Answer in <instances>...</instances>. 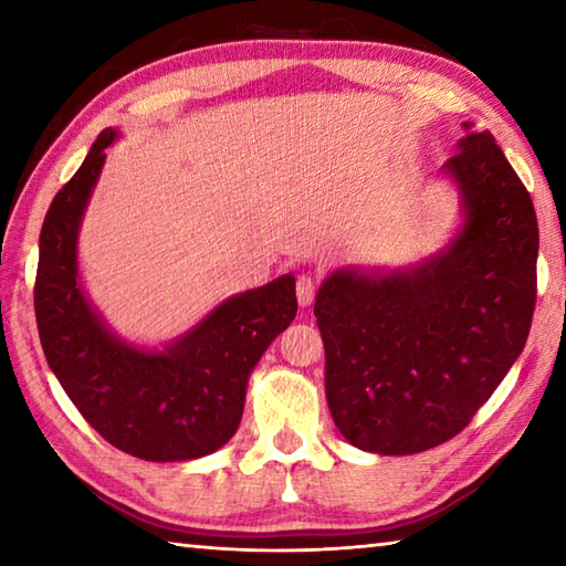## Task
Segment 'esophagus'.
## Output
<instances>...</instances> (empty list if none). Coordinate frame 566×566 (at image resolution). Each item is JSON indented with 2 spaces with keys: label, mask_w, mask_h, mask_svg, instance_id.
I'll return each instance as SVG.
<instances>
[{
  "label": "esophagus",
  "mask_w": 566,
  "mask_h": 566,
  "mask_svg": "<svg viewBox=\"0 0 566 566\" xmlns=\"http://www.w3.org/2000/svg\"><path fill=\"white\" fill-rule=\"evenodd\" d=\"M314 294H317V284H314L310 274H302L296 280V300H300L302 306H310L314 302Z\"/></svg>",
  "instance_id": "obj_1"
}]
</instances>
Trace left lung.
Masks as SVG:
<instances>
[{
  "instance_id": "left-lung-1",
  "label": "left lung",
  "mask_w": 566,
  "mask_h": 566,
  "mask_svg": "<svg viewBox=\"0 0 566 566\" xmlns=\"http://www.w3.org/2000/svg\"><path fill=\"white\" fill-rule=\"evenodd\" d=\"M469 127L442 167L462 214L447 247L399 270L342 266L314 302L332 419L364 452L417 454L462 432L532 327V197L492 134Z\"/></svg>"
}]
</instances>
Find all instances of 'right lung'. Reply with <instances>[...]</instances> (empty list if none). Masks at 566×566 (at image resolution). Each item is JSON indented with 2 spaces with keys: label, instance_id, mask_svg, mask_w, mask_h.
Masks as SVG:
<instances>
[{
  "label": "right lung",
  "instance_id": "1",
  "mask_svg": "<svg viewBox=\"0 0 566 566\" xmlns=\"http://www.w3.org/2000/svg\"><path fill=\"white\" fill-rule=\"evenodd\" d=\"M117 139V129L99 134L44 217L36 327L66 397L109 444L147 462H189L234 437L249 375L296 314L294 276L227 296L165 347L122 339L84 292L76 252L104 149Z\"/></svg>",
  "mask_w": 566,
  "mask_h": 566
}]
</instances>
